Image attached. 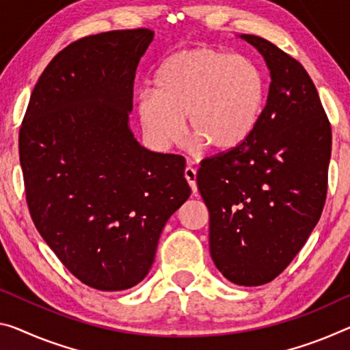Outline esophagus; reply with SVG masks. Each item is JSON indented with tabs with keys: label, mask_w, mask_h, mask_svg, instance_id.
<instances>
[{
	"label": "esophagus",
	"mask_w": 350,
	"mask_h": 350,
	"mask_svg": "<svg viewBox=\"0 0 350 350\" xmlns=\"http://www.w3.org/2000/svg\"><path fill=\"white\" fill-rule=\"evenodd\" d=\"M185 176L187 183H189L192 193H197V172L193 167H186L185 169Z\"/></svg>",
	"instance_id": "esophagus-1"
}]
</instances>
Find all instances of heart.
<instances>
[{"label": "heart", "mask_w": 350, "mask_h": 350, "mask_svg": "<svg viewBox=\"0 0 350 350\" xmlns=\"http://www.w3.org/2000/svg\"><path fill=\"white\" fill-rule=\"evenodd\" d=\"M267 98L261 67L245 56L217 48L170 55L158 68L154 90H144L137 111L154 144L181 141V119L193 141L213 152H228L250 137Z\"/></svg>", "instance_id": "obj_1"}]
</instances>
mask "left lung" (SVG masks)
Returning a JSON list of instances; mask_svg holds the SVG:
<instances>
[{"instance_id": "8db88e82", "label": "left lung", "mask_w": 350, "mask_h": 350, "mask_svg": "<svg viewBox=\"0 0 350 350\" xmlns=\"http://www.w3.org/2000/svg\"><path fill=\"white\" fill-rule=\"evenodd\" d=\"M271 88L260 123L239 147L205 158L197 186L209 211V252L227 280L272 282L299 254L324 209L332 126L310 75L262 37Z\"/></svg>"}]
</instances>
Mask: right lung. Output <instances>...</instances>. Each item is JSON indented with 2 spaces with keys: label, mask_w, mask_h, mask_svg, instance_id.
Instances as JSON below:
<instances>
[{
  "label": "right lung",
  "mask_w": 350,
  "mask_h": 350,
  "mask_svg": "<svg viewBox=\"0 0 350 350\" xmlns=\"http://www.w3.org/2000/svg\"><path fill=\"white\" fill-rule=\"evenodd\" d=\"M147 28L67 45L40 75L18 133L37 231L79 282L122 291L142 282L165 222L191 196L185 158L141 147L128 128Z\"/></svg>",
  "instance_id": "add662e5"
}]
</instances>
